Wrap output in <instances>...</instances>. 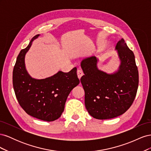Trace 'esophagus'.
Instances as JSON below:
<instances>
[{
  "instance_id": "esophagus-1",
  "label": "esophagus",
  "mask_w": 151,
  "mask_h": 151,
  "mask_svg": "<svg viewBox=\"0 0 151 151\" xmlns=\"http://www.w3.org/2000/svg\"><path fill=\"white\" fill-rule=\"evenodd\" d=\"M77 76H78V78L80 79L81 78V77L83 76V70H81V69H78L77 71Z\"/></svg>"
}]
</instances>
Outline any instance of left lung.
<instances>
[{"mask_svg":"<svg viewBox=\"0 0 151 151\" xmlns=\"http://www.w3.org/2000/svg\"><path fill=\"white\" fill-rule=\"evenodd\" d=\"M120 60L118 70L109 74L99 70L94 56L82 60L84 75L81 78L85 92V106L91 116L111 119L127 111L133 103L139 86V72L133 52L122 38L115 47Z\"/></svg>","mask_w":151,"mask_h":151,"instance_id":"obj_1","label":"left lung"}]
</instances>
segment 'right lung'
I'll return each mask as SVG.
<instances>
[{"mask_svg": "<svg viewBox=\"0 0 151 151\" xmlns=\"http://www.w3.org/2000/svg\"><path fill=\"white\" fill-rule=\"evenodd\" d=\"M39 36H35L18 55L12 73L13 88L18 103L27 114L52 122L60 117L68 96L79 84V79L76 67L67 73L59 71L46 79L32 78L26 71L24 58L33 41Z\"/></svg>", "mask_w": 151, "mask_h": 151, "instance_id": "1", "label": "right lung"}]
</instances>
